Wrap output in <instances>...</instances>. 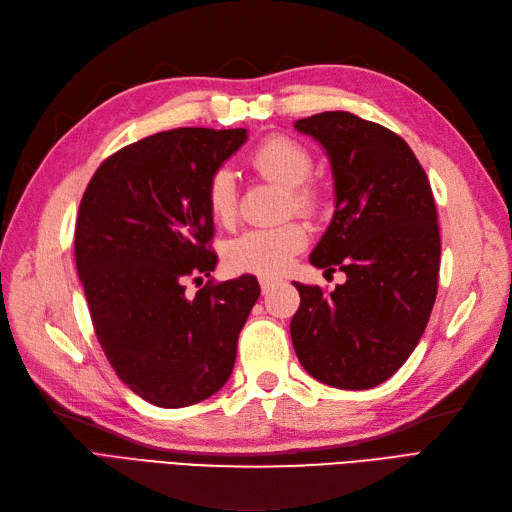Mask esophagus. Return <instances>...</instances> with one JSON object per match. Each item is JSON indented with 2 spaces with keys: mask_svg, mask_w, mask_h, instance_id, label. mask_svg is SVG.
Listing matches in <instances>:
<instances>
[{
  "mask_svg": "<svg viewBox=\"0 0 512 512\" xmlns=\"http://www.w3.org/2000/svg\"><path fill=\"white\" fill-rule=\"evenodd\" d=\"M275 284H277V282L271 280V277H260V288H262V292H265V294H267Z\"/></svg>",
  "mask_w": 512,
  "mask_h": 512,
  "instance_id": "1",
  "label": "esophagus"
}]
</instances>
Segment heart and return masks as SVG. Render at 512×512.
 I'll list each match as a JSON object with an SVG mask.
<instances>
[{
    "label": "heart",
    "mask_w": 512,
    "mask_h": 512,
    "mask_svg": "<svg viewBox=\"0 0 512 512\" xmlns=\"http://www.w3.org/2000/svg\"><path fill=\"white\" fill-rule=\"evenodd\" d=\"M258 175L286 188V211H314L318 194L307 183L312 175L309 151L288 136H271L262 141L250 156ZM207 209L218 224H230L237 215V179L228 166L215 168L205 188ZM307 228L301 222H286L271 228H252L241 232L224 245L228 269L254 273L262 277L280 275L290 265L292 256L307 245Z\"/></svg>",
    "instance_id": "b5f03b06"
}]
</instances>
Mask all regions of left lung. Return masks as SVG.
<instances>
[{
	"mask_svg": "<svg viewBox=\"0 0 512 512\" xmlns=\"http://www.w3.org/2000/svg\"><path fill=\"white\" fill-rule=\"evenodd\" d=\"M327 153L335 211L309 262L344 271L324 294L294 282V352L312 378L346 391L389 380L421 339L438 294L440 230L431 185L404 138L346 111L294 123Z\"/></svg>",
	"mask_w": 512,
	"mask_h": 512,
	"instance_id": "8db88e82",
	"label": "left lung"
}]
</instances>
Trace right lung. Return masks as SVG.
Masks as SVG:
<instances>
[{"instance_id": "add662e5", "label": "right lung", "mask_w": 512, "mask_h": 512, "mask_svg": "<svg viewBox=\"0 0 512 512\" xmlns=\"http://www.w3.org/2000/svg\"><path fill=\"white\" fill-rule=\"evenodd\" d=\"M245 141V128L158 132L106 158L83 194L74 256L91 322L119 380L153 406L222 389L260 297L254 275L185 292L218 262L207 179Z\"/></svg>"}]
</instances>
